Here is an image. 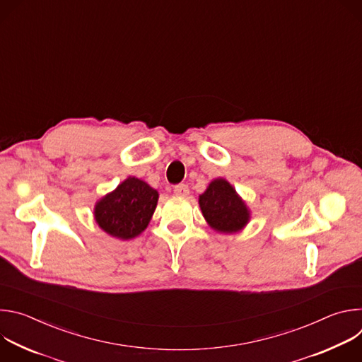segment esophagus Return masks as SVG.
<instances>
[{
	"instance_id": "34e87169",
	"label": "esophagus",
	"mask_w": 362,
	"mask_h": 362,
	"mask_svg": "<svg viewBox=\"0 0 362 362\" xmlns=\"http://www.w3.org/2000/svg\"><path fill=\"white\" fill-rule=\"evenodd\" d=\"M173 193L176 194V196H180V197H186L187 194H189V186L187 185H177V186H175V189H173Z\"/></svg>"
}]
</instances>
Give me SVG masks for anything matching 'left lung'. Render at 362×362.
<instances>
[{
	"label": "left lung",
	"instance_id": "obj_1",
	"mask_svg": "<svg viewBox=\"0 0 362 362\" xmlns=\"http://www.w3.org/2000/svg\"><path fill=\"white\" fill-rule=\"evenodd\" d=\"M199 206L204 221L219 233H238L250 221V209L246 202L223 177L209 183L199 196Z\"/></svg>",
	"mask_w": 362,
	"mask_h": 362
}]
</instances>
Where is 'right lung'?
I'll list each match as a JSON object with an SVG mask.
<instances>
[{
  "label": "right lung",
  "instance_id": "obj_1",
  "mask_svg": "<svg viewBox=\"0 0 362 362\" xmlns=\"http://www.w3.org/2000/svg\"><path fill=\"white\" fill-rule=\"evenodd\" d=\"M159 192L144 180L129 176L94 204V221L109 236L129 240L148 226L156 211Z\"/></svg>",
  "mask_w": 362,
  "mask_h": 362
}]
</instances>
